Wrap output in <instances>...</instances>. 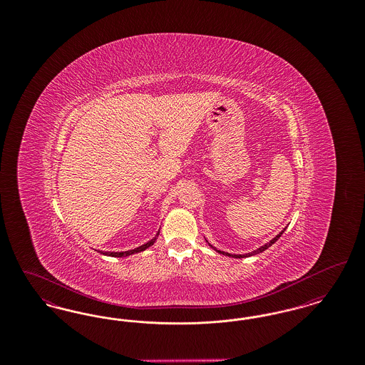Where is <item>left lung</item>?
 Here are the masks:
<instances>
[{"mask_svg":"<svg viewBox=\"0 0 365 365\" xmlns=\"http://www.w3.org/2000/svg\"><path fill=\"white\" fill-rule=\"evenodd\" d=\"M284 231V230H283ZM283 231L280 232V234H278L272 241H269L268 243H265L264 246H261V247H259L257 250H255V252H252V253H247V255H230V253H226V252H220V250H217L219 253H222V255H226V256H230V257H235V259H242V257H249V256H253V255H257V253H261V252H264V250H267L269 246H272V243L277 242L279 240V237L283 234ZM212 246V245H210Z\"/></svg>","mask_w":365,"mask_h":365,"instance_id":"1","label":"left lung"}]
</instances>
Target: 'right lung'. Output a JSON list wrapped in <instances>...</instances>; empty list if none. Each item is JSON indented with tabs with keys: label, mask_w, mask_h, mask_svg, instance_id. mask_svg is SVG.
Returning a JSON list of instances; mask_svg holds the SVG:
<instances>
[{
	"label": "right lung",
	"mask_w": 365,
	"mask_h": 365,
	"mask_svg": "<svg viewBox=\"0 0 365 365\" xmlns=\"http://www.w3.org/2000/svg\"><path fill=\"white\" fill-rule=\"evenodd\" d=\"M158 231H160V230H158ZM157 235H158V232H157ZM157 235L153 240H150L149 242H146L145 245H142V246H138V247H135V249H133V250H127V252H105L103 255H108V256H112V257H123V256H130V255L138 253V252H142V250L148 249L149 246H152L153 243L156 242Z\"/></svg>",
	"instance_id": "1"
}]
</instances>
